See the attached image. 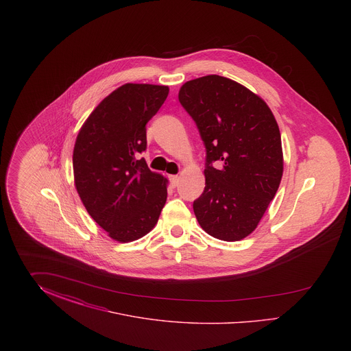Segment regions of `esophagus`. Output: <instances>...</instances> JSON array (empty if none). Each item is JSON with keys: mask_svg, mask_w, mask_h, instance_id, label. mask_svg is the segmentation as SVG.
<instances>
[{"mask_svg": "<svg viewBox=\"0 0 351 351\" xmlns=\"http://www.w3.org/2000/svg\"><path fill=\"white\" fill-rule=\"evenodd\" d=\"M169 180H171V183H172L173 186H176L178 183H179V176H178V175H171V176H169Z\"/></svg>", "mask_w": 351, "mask_h": 351, "instance_id": "esophagus-1", "label": "esophagus"}]
</instances>
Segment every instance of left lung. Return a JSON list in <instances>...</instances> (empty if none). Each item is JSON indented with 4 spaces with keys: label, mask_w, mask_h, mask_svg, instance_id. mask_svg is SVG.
<instances>
[{
    "label": "left lung",
    "mask_w": 351,
    "mask_h": 351,
    "mask_svg": "<svg viewBox=\"0 0 351 351\" xmlns=\"http://www.w3.org/2000/svg\"><path fill=\"white\" fill-rule=\"evenodd\" d=\"M179 101L205 146V188L193 201L196 218L212 237L239 241L258 226L282 180L279 126L265 101L218 75L186 82Z\"/></svg>",
    "instance_id": "obj_1"
}]
</instances>
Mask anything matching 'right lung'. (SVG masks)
<instances>
[{"label": "right lung", "mask_w": 351, "mask_h": 351, "mask_svg": "<svg viewBox=\"0 0 351 351\" xmlns=\"http://www.w3.org/2000/svg\"><path fill=\"white\" fill-rule=\"evenodd\" d=\"M168 86L125 84L101 101L77 135L75 185L85 209L119 242L135 241L156 225L167 200V180L145 158L146 125Z\"/></svg>", "instance_id": "right-lung-1"}]
</instances>
